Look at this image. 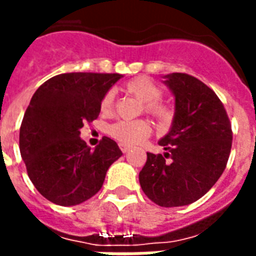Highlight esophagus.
Returning <instances> with one entry per match:
<instances>
[{
  "label": "esophagus",
  "mask_w": 256,
  "mask_h": 256,
  "mask_svg": "<svg viewBox=\"0 0 256 256\" xmlns=\"http://www.w3.org/2000/svg\"><path fill=\"white\" fill-rule=\"evenodd\" d=\"M119 148H120V150H122L123 153H128V150L132 149V148L128 146V145H123V144H120V145H119Z\"/></svg>",
  "instance_id": "34e87169"
}]
</instances>
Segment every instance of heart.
<instances>
[{"mask_svg":"<svg viewBox=\"0 0 256 256\" xmlns=\"http://www.w3.org/2000/svg\"><path fill=\"white\" fill-rule=\"evenodd\" d=\"M124 90L133 94L136 99L142 103L144 112L150 115L158 123L166 124L174 118V110L171 106L162 102V92L160 86L148 77H137L124 84ZM115 94L112 90H107L100 99V112L110 115L112 112ZM152 128L144 120H118L108 128V134L114 140L123 145H137L145 141L150 136Z\"/></svg>","mask_w":256,"mask_h":256,"instance_id":"heart-1","label":"heart"}]
</instances>
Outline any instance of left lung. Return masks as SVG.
<instances>
[{
	"instance_id": "left-lung-1",
	"label": "left lung",
	"mask_w": 256,
	"mask_h": 256,
	"mask_svg": "<svg viewBox=\"0 0 256 256\" xmlns=\"http://www.w3.org/2000/svg\"><path fill=\"white\" fill-rule=\"evenodd\" d=\"M175 96L170 133L158 141L164 154L146 153L140 184L162 208L190 205L222 175L232 148V126L214 90L186 73L166 76Z\"/></svg>"
}]
</instances>
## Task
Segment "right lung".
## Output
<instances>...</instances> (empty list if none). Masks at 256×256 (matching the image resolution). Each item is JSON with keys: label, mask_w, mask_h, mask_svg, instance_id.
I'll list each match as a JSON object with an SVG mask.
<instances>
[{"label": "right lung", "mask_w": 256, "mask_h": 256, "mask_svg": "<svg viewBox=\"0 0 256 256\" xmlns=\"http://www.w3.org/2000/svg\"><path fill=\"white\" fill-rule=\"evenodd\" d=\"M120 77L64 73L32 96L20 126V153L34 186L52 204L74 206L92 198L110 166L122 156L111 138H102L94 150L80 138L84 123L99 116L102 96Z\"/></svg>", "instance_id": "1"}]
</instances>
